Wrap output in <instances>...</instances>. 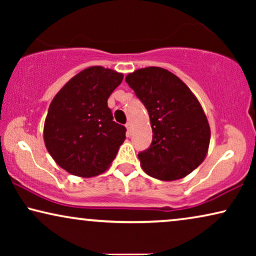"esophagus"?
<instances>
[{
  "label": "esophagus",
  "instance_id": "esophagus-1",
  "mask_svg": "<svg viewBox=\"0 0 256 256\" xmlns=\"http://www.w3.org/2000/svg\"><path fill=\"white\" fill-rule=\"evenodd\" d=\"M126 128H127L128 136H130L132 135V124L130 122H127V124H126Z\"/></svg>",
  "mask_w": 256,
  "mask_h": 256
}]
</instances>
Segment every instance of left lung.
Instances as JSON below:
<instances>
[{"label":"left lung","mask_w":256,"mask_h":256,"mask_svg":"<svg viewBox=\"0 0 256 256\" xmlns=\"http://www.w3.org/2000/svg\"><path fill=\"white\" fill-rule=\"evenodd\" d=\"M148 110L152 142L138 152L142 169L160 180H180L200 166L208 152L210 126L197 98L182 80L160 68L126 76Z\"/></svg>","instance_id":"obj_1"}]
</instances>
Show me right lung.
Listing matches in <instances>:
<instances>
[{"mask_svg": "<svg viewBox=\"0 0 256 256\" xmlns=\"http://www.w3.org/2000/svg\"><path fill=\"white\" fill-rule=\"evenodd\" d=\"M124 76L93 66L70 80L48 107L44 142L56 163L74 176H96L110 166L126 138L107 100Z\"/></svg>", "mask_w": 256, "mask_h": 256, "instance_id": "obj_1", "label": "right lung"}]
</instances>
